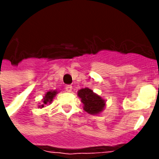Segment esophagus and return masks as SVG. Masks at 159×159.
Here are the masks:
<instances>
[{"label":"esophagus","mask_w":159,"mask_h":159,"mask_svg":"<svg viewBox=\"0 0 159 159\" xmlns=\"http://www.w3.org/2000/svg\"><path fill=\"white\" fill-rule=\"evenodd\" d=\"M66 92H68V93H70V92H72V86H70V85H68V86L66 87Z\"/></svg>","instance_id":"34e87169"}]
</instances>
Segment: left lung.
<instances>
[{
  "mask_svg": "<svg viewBox=\"0 0 159 159\" xmlns=\"http://www.w3.org/2000/svg\"><path fill=\"white\" fill-rule=\"evenodd\" d=\"M77 96L83 104V110L91 115H99L106 108L107 100L94 93L93 90L84 88L77 91Z\"/></svg>",
  "mask_w": 159,
  "mask_h": 159,
  "instance_id": "obj_1",
  "label": "left lung"
}]
</instances>
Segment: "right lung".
Returning <instances> with one entry per match:
<instances>
[{
    "instance_id": "obj_1",
    "label": "right lung",
    "mask_w": 159,
    "mask_h": 159,
    "mask_svg": "<svg viewBox=\"0 0 159 159\" xmlns=\"http://www.w3.org/2000/svg\"><path fill=\"white\" fill-rule=\"evenodd\" d=\"M59 93L58 90H49L47 93H45V95L43 96L42 100V104L38 106L39 108H43L45 107L47 105L52 103V100L54 99V97L56 96V94Z\"/></svg>"
}]
</instances>
